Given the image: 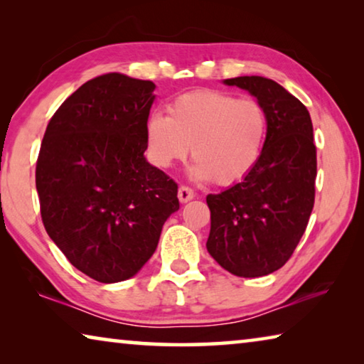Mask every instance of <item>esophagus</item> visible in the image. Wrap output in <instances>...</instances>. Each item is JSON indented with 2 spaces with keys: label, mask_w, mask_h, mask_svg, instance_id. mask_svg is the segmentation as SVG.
Instances as JSON below:
<instances>
[{
  "label": "esophagus",
  "mask_w": 364,
  "mask_h": 364,
  "mask_svg": "<svg viewBox=\"0 0 364 364\" xmlns=\"http://www.w3.org/2000/svg\"><path fill=\"white\" fill-rule=\"evenodd\" d=\"M194 191L189 186H180V189H178V199H180V202H188L194 199Z\"/></svg>",
  "instance_id": "obj_1"
}]
</instances>
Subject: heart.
Here are the masks:
<instances>
[{"label": "heart", "mask_w": 364, "mask_h": 364, "mask_svg": "<svg viewBox=\"0 0 364 364\" xmlns=\"http://www.w3.org/2000/svg\"><path fill=\"white\" fill-rule=\"evenodd\" d=\"M268 120L260 102L215 90L191 91L170 102L168 115L152 112L144 125L147 160L160 170L194 159L191 175L232 186L262 156Z\"/></svg>", "instance_id": "1"}]
</instances>
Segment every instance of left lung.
Masks as SVG:
<instances>
[{
	"label": "left lung",
	"instance_id": "1",
	"mask_svg": "<svg viewBox=\"0 0 364 364\" xmlns=\"http://www.w3.org/2000/svg\"><path fill=\"white\" fill-rule=\"evenodd\" d=\"M267 114V138L254 170L220 194H208L207 250L220 267L258 278L284 267L315 205L316 146L306 107L274 80L236 77Z\"/></svg>",
	"mask_w": 364,
	"mask_h": 364
}]
</instances>
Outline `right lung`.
<instances>
[{
  "label": "right lung",
  "instance_id": "1",
  "mask_svg": "<svg viewBox=\"0 0 364 364\" xmlns=\"http://www.w3.org/2000/svg\"><path fill=\"white\" fill-rule=\"evenodd\" d=\"M154 90L117 72L90 80L51 117L36 160L46 232L104 284L136 274L180 208L178 184L144 157Z\"/></svg>",
  "mask_w": 364,
  "mask_h": 364
}]
</instances>
